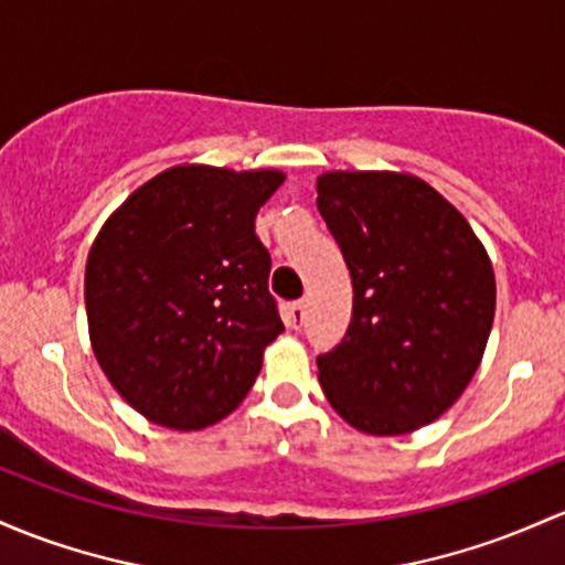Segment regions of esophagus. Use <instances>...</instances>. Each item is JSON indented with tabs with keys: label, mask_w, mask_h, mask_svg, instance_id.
<instances>
[{
	"label": "esophagus",
	"mask_w": 565,
	"mask_h": 565,
	"mask_svg": "<svg viewBox=\"0 0 565 565\" xmlns=\"http://www.w3.org/2000/svg\"><path fill=\"white\" fill-rule=\"evenodd\" d=\"M302 321H306V302L295 300L287 311V324L292 327V330H300Z\"/></svg>",
	"instance_id": "1"
}]
</instances>
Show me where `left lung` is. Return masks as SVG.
I'll return each mask as SVG.
<instances>
[{
    "mask_svg": "<svg viewBox=\"0 0 565 565\" xmlns=\"http://www.w3.org/2000/svg\"><path fill=\"white\" fill-rule=\"evenodd\" d=\"M316 192L353 284L349 332L316 359L324 396L364 434L420 429L480 367L495 313L491 257L413 173L327 171Z\"/></svg>",
    "mask_w": 565,
    "mask_h": 565,
    "instance_id": "obj_1",
    "label": "left lung"
}]
</instances>
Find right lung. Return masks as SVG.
Segmentation results:
<instances>
[{
    "instance_id": "add662e5",
    "label": "right lung",
    "mask_w": 565,
    "mask_h": 565,
    "mask_svg": "<svg viewBox=\"0 0 565 565\" xmlns=\"http://www.w3.org/2000/svg\"><path fill=\"white\" fill-rule=\"evenodd\" d=\"M284 171L182 163L134 190L85 265L90 349L115 392L166 429L231 415L278 332L270 254L254 235Z\"/></svg>"
}]
</instances>
